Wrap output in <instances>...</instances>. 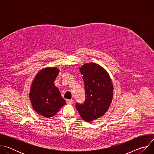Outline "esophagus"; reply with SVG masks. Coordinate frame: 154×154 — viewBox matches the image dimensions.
Instances as JSON below:
<instances>
[{
  "label": "esophagus",
  "mask_w": 154,
  "mask_h": 154,
  "mask_svg": "<svg viewBox=\"0 0 154 154\" xmlns=\"http://www.w3.org/2000/svg\"><path fill=\"white\" fill-rule=\"evenodd\" d=\"M66 101L67 103H72L74 102V100L72 99H66Z\"/></svg>",
  "instance_id": "34e87169"
}]
</instances>
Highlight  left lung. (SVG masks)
<instances>
[{
  "label": "left lung",
  "mask_w": 154,
  "mask_h": 154,
  "mask_svg": "<svg viewBox=\"0 0 154 154\" xmlns=\"http://www.w3.org/2000/svg\"><path fill=\"white\" fill-rule=\"evenodd\" d=\"M85 83V100L75 105L81 118L94 121L108 111L113 96L112 79L107 71L94 63H86L79 68Z\"/></svg>",
  "instance_id": "obj_1"
}]
</instances>
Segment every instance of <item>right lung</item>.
Instances as JSON below:
<instances>
[{
    "label": "right lung",
    "instance_id": "obj_1",
    "mask_svg": "<svg viewBox=\"0 0 154 154\" xmlns=\"http://www.w3.org/2000/svg\"><path fill=\"white\" fill-rule=\"evenodd\" d=\"M60 71L55 67L41 69L32 81L29 98L35 111L44 117H52L66 104L65 100L54 84Z\"/></svg>",
    "mask_w": 154,
    "mask_h": 154
}]
</instances>
